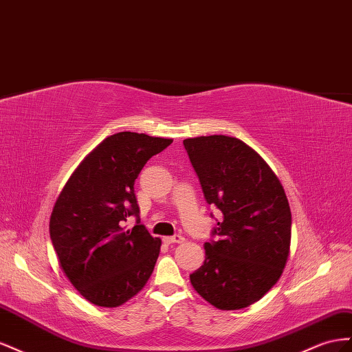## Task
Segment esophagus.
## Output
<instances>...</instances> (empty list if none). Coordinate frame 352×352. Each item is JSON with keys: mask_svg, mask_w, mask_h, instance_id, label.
I'll use <instances>...</instances> for the list:
<instances>
[{"mask_svg": "<svg viewBox=\"0 0 352 352\" xmlns=\"http://www.w3.org/2000/svg\"><path fill=\"white\" fill-rule=\"evenodd\" d=\"M164 242L168 245H173V243H183L184 242V237L182 234H175V236H169L165 237Z\"/></svg>", "mask_w": 352, "mask_h": 352, "instance_id": "1", "label": "esophagus"}]
</instances>
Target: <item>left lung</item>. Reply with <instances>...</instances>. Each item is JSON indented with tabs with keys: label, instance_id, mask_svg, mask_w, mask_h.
<instances>
[{
	"label": "left lung",
	"instance_id": "8db88e82",
	"mask_svg": "<svg viewBox=\"0 0 352 352\" xmlns=\"http://www.w3.org/2000/svg\"><path fill=\"white\" fill-rule=\"evenodd\" d=\"M206 202L223 214L190 274L196 292L219 309L252 305L283 273L292 215L283 186L254 148L227 135L183 142Z\"/></svg>",
	"mask_w": 352,
	"mask_h": 352
}]
</instances>
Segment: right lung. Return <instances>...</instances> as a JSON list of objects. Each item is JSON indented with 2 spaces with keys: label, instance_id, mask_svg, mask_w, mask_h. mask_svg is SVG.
I'll list each match as a JSON object with an SVG mask.
<instances>
[{
  "label": "right lung",
  "instance_id": "obj_1",
  "mask_svg": "<svg viewBox=\"0 0 352 352\" xmlns=\"http://www.w3.org/2000/svg\"><path fill=\"white\" fill-rule=\"evenodd\" d=\"M173 140L118 133L103 140L70 175L50 218V237L69 282L89 302L119 307L152 276L159 237L140 224L134 183L147 160ZM129 216L136 226L128 230Z\"/></svg>",
  "mask_w": 352,
  "mask_h": 352
}]
</instances>
